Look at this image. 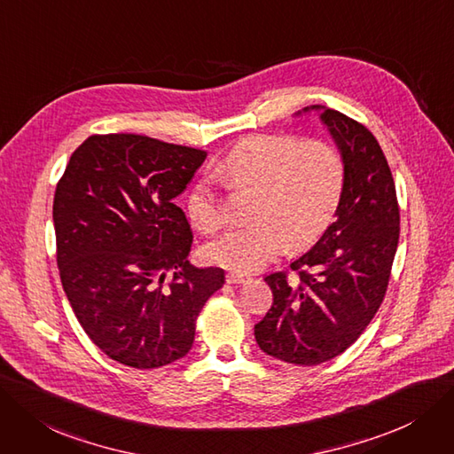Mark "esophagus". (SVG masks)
<instances>
[{
	"instance_id": "esophagus-1",
	"label": "esophagus",
	"mask_w": 454,
	"mask_h": 454,
	"mask_svg": "<svg viewBox=\"0 0 454 454\" xmlns=\"http://www.w3.org/2000/svg\"><path fill=\"white\" fill-rule=\"evenodd\" d=\"M225 278H227V283H229V285H246V283L251 281L249 276L239 274V271H229V274H227Z\"/></svg>"
}]
</instances>
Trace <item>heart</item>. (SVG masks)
Listing matches in <instances>:
<instances>
[{
	"instance_id": "b5f03b06",
	"label": "heart",
	"mask_w": 454,
	"mask_h": 454,
	"mask_svg": "<svg viewBox=\"0 0 454 454\" xmlns=\"http://www.w3.org/2000/svg\"><path fill=\"white\" fill-rule=\"evenodd\" d=\"M232 186L259 192L251 217L207 246L210 262L257 271L288 247L315 244L330 227L347 184V161L330 141L294 134H264L240 141L222 164ZM188 215L205 234L223 227L222 197L201 180L188 195Z\"/></svg>"
}]
</instances>
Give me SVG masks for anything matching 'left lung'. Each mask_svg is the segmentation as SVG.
I'll list each match as a JSON object with an SVG mask.
<instances>
[{"label": "left lung", "mask_w": 454, "mask_h": 454, "mask_svg": "<svg viewBox=\"0 0 454 454\" xmlns=\"http://www.w3.org/2000/svg\"><path fill=\"white\" fill-rule=\"evenodd\" d=\"M320 117L347 161L337 220L290 264L294 281L288 271L264 278L274 303L255 324L261 350L294 365L324 364L365 332L384 301L401 232L393 175L372 132L330 107Z\"/></svg>", "instance_id": "left-lung-1"}]
</instances>
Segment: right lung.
Listing matches in <instances>:
<instances>
[{
  "mask_svg": "<svg viewBox=\"0 0 454 454\" xmlns=\"http://www.w3.org/2000/svg\"><path fill=\"white\" fill-rule=\"evenodd\" d=\"M207 158L139 134H95L53 197L58 266L82 328L112 359L156 369L184 357L195 320L225 283L188 262L193 234L173 199Z\"/></svg>",
  "mask_w": 454,
  "mask_h": 454,
  "instance_id": "add662e5",
  "label": "right lung"
}]
</instances>
